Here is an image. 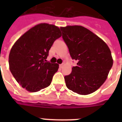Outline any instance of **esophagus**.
I'll list each match as a JSON object with an SVG mask.
<instances>
[{
	"label": "esophagus",
	"mask_w": 122,
	"mask_h": 122,
	"mask_svg": "<svg viewBox=\"0 0 122 122\" xmlns=\"http://www.w3.org/2000/svg\"><path fill=\"white\" fill-rule=\"evenodd\" d=\"M63 64H61V65H59V68H63Z\"/></svg>",
	"instance_id": "esophagus-1"
}]
</instances>
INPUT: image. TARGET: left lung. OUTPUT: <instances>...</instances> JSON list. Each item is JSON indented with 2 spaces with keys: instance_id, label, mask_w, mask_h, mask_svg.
<instances>
[{
  "instance_id": "obj_1",
  "label": "left lung",
  "mask_w": 122,
  "mask_h": 122,
  "mask_svg": "<svg viewBox=\"0 0 122 122\" xmlns=\"http://www.w3.org/2000/svg\"><path fill=\"white\" fill-rule=\"evenodd\" d=\"M60 29L71 57L77 61L71 73L65 76L66 87L78 94L94 92L105 81L113 66L110 48L102 39L81 26Z\"/></svg>"
}]
</instances>
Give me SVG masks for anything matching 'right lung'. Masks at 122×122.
I'll return each instance as SVG.
<instances>
[{
  "label": "right lung",
  "instance_id": "obj_1",
  "mask_svg": "<svg viewBox=\"0 0 122 122\" xmlns=\"http://www.w3.org/2000/svg\"><path fill=\"white\" fill-rule=\"evenodd\" d=\"M60 30L53 25L41 23L31 28L12 46L9 56V69L16 80L30 92L49 86L59 65L46 59Z\"/></svg>",
  "mask_w": 122,
  "mask_h": 122
}]
</instances>
